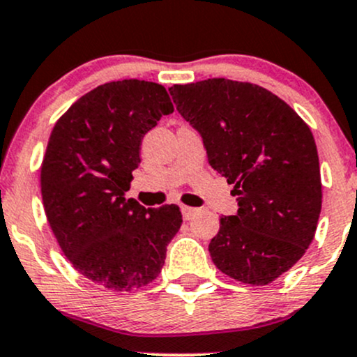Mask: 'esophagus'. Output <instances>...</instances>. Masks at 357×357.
Segmentation results:
<instances>
[{
	"label": "esophagus",
	"instance_id": "34e87169",
	"mask_svg": "<svg viewBox=\"0 0 357 357\" xmlns=\"http://www.w3.org/2000/svg\"><path fill=\"white\" fill-rule=\"evenodd\" d=\"M181 213H183V218L184 220H191L192 216L196 215V213H198V210H196V208H191V206H181Z\"/></svg>",
	"mask_w": 357,
	"mask_h": 357
}]
</instances>
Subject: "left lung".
<instances>
[{"label":"left lung","instance_id":"obj_1","mask_svg":"<svg viewBox=\"0 0 357 357\" xmlns=\"http://www.w3.org/2000/svg\"><path fill=\"white\" fill-rule=\"evenodd\" d=\"M203 137L208 162L233 184L238 211L221 216L213 264L235 280L267 285L301 260L322 206L321 167L309 126L275 93L228 79L169 89Z\"/></svg>","mask_w":357,"mask_h":357}]
</instances>
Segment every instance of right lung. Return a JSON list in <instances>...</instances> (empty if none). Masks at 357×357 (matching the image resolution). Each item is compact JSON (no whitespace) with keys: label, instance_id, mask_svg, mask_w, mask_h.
<instances>
[{"label":"right lung","instance_id":"1","mask_svg":"<svg viewBox=\"0 0 357 357\" xmlns=\"http://www.w3.org/2000/svg\"><path fill=\"white\" fill-rule=\"evenodd\" d=\"M174 112L154 82H109L82 96L56 121L42 162L47 220L73 268L109 290L153 282L183 216L176 204L126 199L141 162L142 137Z\"/></svg>","mask_w":357,"mask_h":357}]
</instances>
